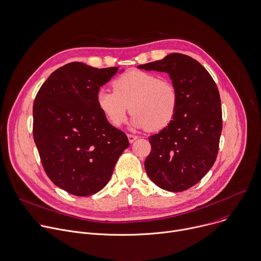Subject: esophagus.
Listing matches in <instances>:
<instances>
[{
	"mask_svg": "<svg viewBox=\"0 0 261 261\" xmlns=\"http://www.w3.org/2000/svg\"><path fill=\"white\" fill-rule=\"evenodd\" d=\"M127 136H128V139H129V142H130V143L134 142V141L138 138L136 135H133V134H128Z\"/></svg>",
	"mask_w": 261,
	"mask_h": 261,
	"instance_id": "obj_1",
	"label": "esophagus"
}]
</instances>
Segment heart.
Masks as SVG:
<instances>
[{"instance_id": "b5f03b06", "label": "heart", "mask_w": 261, "mask_h": 261, "mask_svg": "<svg viewBox=\"0 0 261 261\" xmlns=\"http://www.w3.org/2000/svg\"><path fill=\"white\" fill-rule=\"evenodd\" d=\"M114 91L98 90L96 102L107 121L115 128L126 122L130 108L132 124L148 131H160L174 119L178 91L170 80L152 72L131 69L113 82Z\"/></svg>"}]
</instances>
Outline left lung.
<instances>
[{
  "instance_id": "8db88e82",
  "label": "left lung",
  "mask_w": 261,
  "mask_h": 261,
  "mask_svg": "<svg viewBox=\"0 0 261 261\" xmlns=\"http://www.w3.org/2000/svg\"><path fill=\"white\" fill-rule=\"evenodd\" d=\"M138 67L169 73L178 91L174 119L148 138L146 173L165 191H187L207 174L217 158L222 131L218 88L206 68L185 54L172 53Z\"/></svg>"
}]
</instances>
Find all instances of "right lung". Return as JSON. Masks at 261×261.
I'll return each mask as SVG.
<instances>
[{"instance_id": "1", "label": "right lung", "mask_w": 261, "mask_h": 261, "mask_svg": "<svg viewBox=\"0 0 261 261\" xmlns=\"http://www.w3.org/2000/svg\"><path fill=\"white\" fill-rule=\"evenodd\" d=\"M118 69L70 62L37 93L34 140L47 176L68 194L88 197L102 190L129 146L127 135L107 121L96 102L99 88Z\"/></svg>"}]
</instances>
